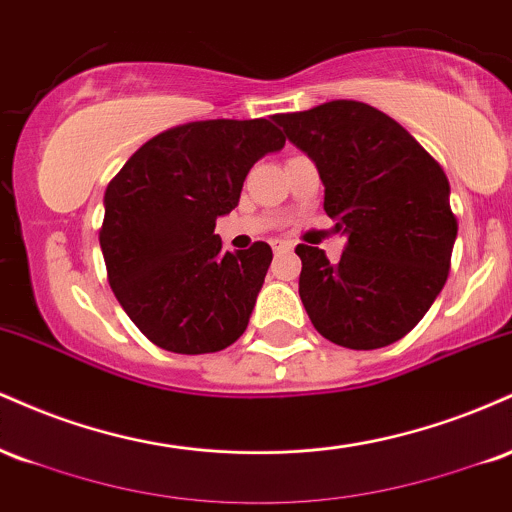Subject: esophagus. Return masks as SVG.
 Masks as SVG:
<instances>
[{
    "label": "esophagus",
    "instance_id": "1",
    "mask_svg": "<svg viewBox=\"0 0 512 512\" xmlns=\"http://www.w3.org/2000/svg\"><path fill=\"white\" fill-rule=\"evenodd\" d=\"M272 250L274 252H289L291 243H286V240H272Z\"/></svg>",
    "mask_w": 512,
    "mask_h": 512
}]
</instances>
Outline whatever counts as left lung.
<instances>
[{"label":"left lung","instance_id":"left-lung-1","mask_svg":"<svg viewBox=\"0 0 512 512\" xmlns=\"http://www.w3.org/2000/svg\"><path fill=\"white\" fill-rule=\"evenodd\" d=\"M317 166L325 211L346 238L339 264L298 245V293L315 330L346 349L395 344L450 272L457 221L436 158L390 115L358 101L274 115Z\"/></svg>","mask_w":512,"mask_h":512}]
</instances>
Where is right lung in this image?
Masks as SVG:
<instances>
[{"instance_id":"add662e5","label":"right lung","mask_w":512,"mask_h":512,"mask_svg":"<svg viewBox=\"0 0 512 512\" xmlns=\"http://www.w3.org/2000/svg\"><path fill=\"white\" fill-rule=\"evenodd\" d=\"M269 120H204L134 151L105 190L101 250L129 320L173 354H214L248 327L272 248L221 250L216 219L238 207L245 175L284 149Z\"/></svg>"}]
</instances>
